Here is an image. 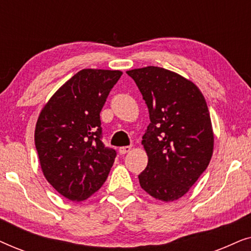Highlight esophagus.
<instances>
[{"instance_id":"obj_1","label":"esophagus","mask_w":251,"mask_h":251,"mask_svg":"<svg viewBox=\"0 0 251 251\" xmlns=\"http://www.w3.org/2000/svg\"><path fill=\"white\" fill-rule=\"evenodd\" d=\"M130 151H131V147L130 146H122V147H120L119 149V153L120 154H126V153H129Z\"/></svg>"}]
</instances>
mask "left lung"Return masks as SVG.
I'll return each instance as SVG.
<instances>
[{
	"label": "left lung",
	"mask_w": 251,
	"mask_h": 251,
	"mask_svg": "<svg viewBox=\"0 0 251 251\" xmlns=\"http://www.w3.org/2000/svg\"><path fill=\"white\" fill-rule=\"evenodd\" d=\"M150 112L142 144L149 163L139 184L153 198L175 201L207 169L214 133L207 102L199 88L179 74L147 66L126 72Z\"/></svg>",
	"instance_id": "1"
}]
</instances>
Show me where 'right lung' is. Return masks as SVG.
<instances>
[{
  "label": "right lung",
  "mask_w": 251,
  "mask_h": 251,
  "mask_svg": "<svg viewBox=\"0 0 251 251\" xmlns=\"http://www.w3.org/2000/svg\"><path fill=\"white\" fill-rule=\"evenodd\" d=\"M122 72L82 70L44 106L35 147L44 177L63 197L82 201L105 183L116 151L101 142L100 112Z\"/></svg>",
  "instance_id": "1"
}]
</instances>
